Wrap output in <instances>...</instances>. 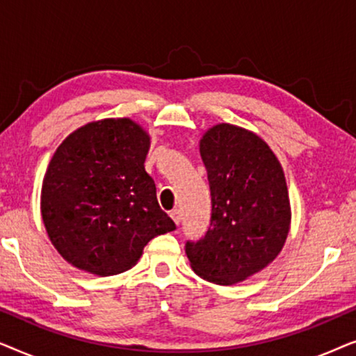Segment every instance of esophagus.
<instances>
[{
  "label": "esophagus",
  "instance_id": "obj_1",
  "mask_svg": "<svg viewBox=\"0 0 356 356\" xmlns=\"http://www.w3.org/2000/svg\"><path fill=\"white\" fill-rule=\"evenodd\" d=\"M170 217L173 218V222L177 223V225H178V223H179V220H181V213H179L178 209H173V211L170 212Z\"/></svg>",
  "mask_w": 356,
  "mask_h": 356
}]
</instances>
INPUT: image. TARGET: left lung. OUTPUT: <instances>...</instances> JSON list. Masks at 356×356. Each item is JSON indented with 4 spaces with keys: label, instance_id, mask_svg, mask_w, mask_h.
<instances>
[{
    "label": "left lung",
    "instance_id": "8db88e82",
    "mask_svg": "<svg viewBox=\"0 0 356 356\" xmlns=\"http://www.w3.org/2000/svg\"><path fill=\"white\" fill-rule=\"evenodd\" d=\"M201 157L211 186V227L186 241L193 270L204 280L233 285L264 269L290 230L285 175L269 145L228 123L202 136Z\"/></svg>",
    "mask_w": 356,
    "mask_h": 356
}]
</instances>
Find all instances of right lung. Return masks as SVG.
<instances>
[{"label": "right lung", "instance_id": "obj_1", "mask_svg": "<svg viewBox=\"0 0 356 356\" xmlns=\"http://www.w3.org/2000/svg\"><path fill=\"white\" fill-rule=\"evenodd\" d=\"M150 138L129 118L94 121L63 140L42 184L53 246L77 269L115 275L177 225L159 206L144 162Z\"/></svg>", "mask_w": 356, "mask_h": 356}]
</instances>
